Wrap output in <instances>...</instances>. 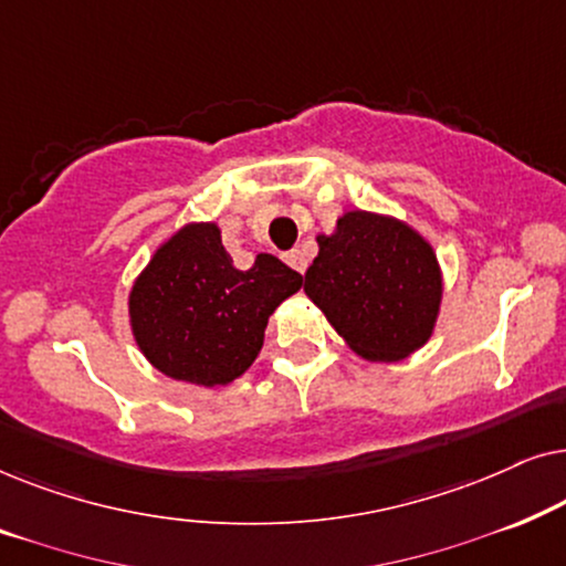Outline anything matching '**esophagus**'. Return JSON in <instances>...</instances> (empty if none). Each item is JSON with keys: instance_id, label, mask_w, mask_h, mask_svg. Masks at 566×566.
<instances>
[{"instance_id": "1", "label": "esophagus", "mask_w": 566, "mask_h": 566, "mask_svg": "<svg viewBox=\"0 0 566 566\" xmlns=\"http://www.w3.org/2000/svg\"><path fill=\"white\" fill-rule=\"evenodd\" d=\"M283 260L289 262V265L296 270V273H301V275L306 273V254L301 252V250H289V252L283 254Z\"/></svg>"}]
</instances>
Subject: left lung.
Segmentation results:
<instances>
[{"label":"left lung","mask_w":566,"mask_h":566,"mask_svg":"<svg viewBox=\"0 0 566 566\" xmlns=\"http://www.w3.org/2000/svg\"><path fill=\"white\" fill-rule=\"evenodd\" d=\"M306 270V296L368 363H397L428 345L443 304L432 244L389 213L345 211Z\"/></svg>","instance_id":"1"}]
</instances>
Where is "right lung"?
<instances>
[{
	"label": "right lung",
	"instance_id": "obj_1",
	"mask_svg": "<svg viewBox=\"0 0 566 566\" xmlns=\"http://www.w3.org/2000/svg\"><path fill=\"white\" fill-rule=\"evenodd\" d=\"M304 277L260 252L237 270L216 221H188L172 231L128 291V324L136 347L175 381L227 386L252 366L265 343L268 319Z\"/></svg>",
	"mask_w": 566,
	"mask_h": 566
}]
</instances>
